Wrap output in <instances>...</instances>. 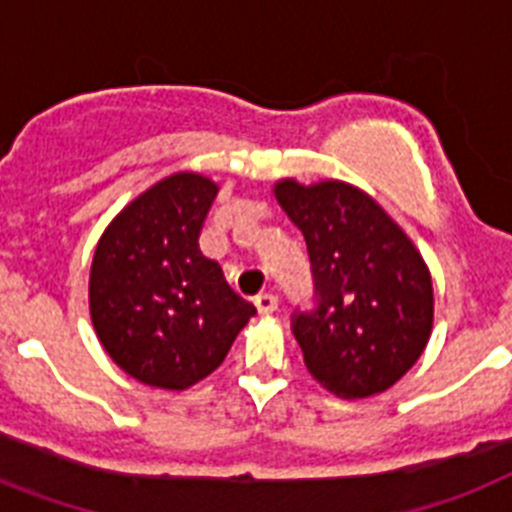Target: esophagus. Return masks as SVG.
Instances as JSON below:
<instances>
[{
    "label": "esophagus",
    "mask_w": 512,
    "mask_h": 512,
    "mask_svg": "<svg viewBox=\"0 0 512 512\" xmlns=\"http://www.w3.org/2000/svg\"><path fill=\"white\" fill-rule=\"evenodd\" d=\"M255 307L260 315H270V312H276L278 309V296L276 294H257Z\"/></svg>",
    "instance_id": "1"
}]
</instances>
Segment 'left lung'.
<instances>
[{
    "label": "left lung",
    "mask_w": 512,
    "mask_h": 512,
    "mask_svg": "<svg viewBox=\"0 0 512 512\" xmlns=\"http://www.w3.org/2000/svg\"><path fill=\"white\" fill-rule=\"evenodd\" d=\"M276 200L307 242L317 307L291 320L309 375L338 398H369L427 349L432 276L409 236L354 184L281 179Z\"/></svg>",
    "instance_id": "8db88e82"
}]
</instances>
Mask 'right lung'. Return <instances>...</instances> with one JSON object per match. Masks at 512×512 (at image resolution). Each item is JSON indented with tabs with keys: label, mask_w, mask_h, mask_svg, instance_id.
I'll use <instances>...</instances> for the list:
<instances>
[{
	"label": "right lung",
	"mask_w": 512,
	"mask_h": 512,
	"mask_svg": "<svg viewBox=\"0 0 512 512\" xmlns=\"http://www.w3.org/2000/svg\"><path fill=\"white\" fill-rule=\"evenodd\" d=\"M216 195L208 176L179 171L135 197L98 239L90 320L114 364L150 388L205 380L255 315L197 244Z\"/></svg>",
	"instance_id": "obj_1"
}]
</instances>
